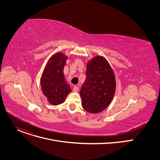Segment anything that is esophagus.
<instances>
[{"label": "esophagus", "mask_w": 160, "mask_h": 160, "mask_svg": "<svg viewBox=\"0 0 160 160\" xmlns=\"http://www.w3.org/2000/svg\"><path fill=\"white\" fill-rule=\"evenodd\" d=\"M78 90H79V87H78V86H75V87H73V91H74V92H78Z\"/></svg>", "instance_id": "1"}]
</instances>
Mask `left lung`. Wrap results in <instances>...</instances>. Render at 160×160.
Returning <instances> with one entry per match:
<instances>
[{
    "label": "left lung",
    "instance_id": "obj_1",
    "mask_svg": "<svg viewBox=\"0 0 160 160\" xmlns=\"http://www.w3.org/2000/svg\"><path fill=\"white\" fill-rule=\"evenodd\" d=\"M86 75L80 92L82 106L90 113L100 112L109 106L115 95V73L107 59L97 56L87 62Z\"/></svg>",
    "mask_w": 160,
    "mask_h": 160
}]
</instances>
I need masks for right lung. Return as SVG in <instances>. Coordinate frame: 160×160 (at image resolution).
Masks as SVG:
<instances>
[{"label":"right lung","instance_id":"1","mask_svg":"<svg viewBox=\"0 0 160 160\" xmlns=\"http://www.w3.org/2000/svg\"><path fill=\"white\" fill-rule=\"evenodd\" d=\"M68 56L62 52L53 54L48 60L40 78L43 94L49 104L56 106L64 102L72 92L70 85L64 78L63 73Z\"/></svg>","mask_w":160,"mask_h":160}]
</instances>
